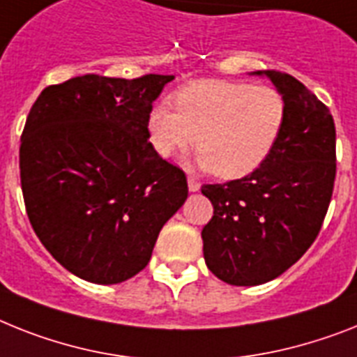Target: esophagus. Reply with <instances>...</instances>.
<instances>
[{
  "mask_svg": "<svg viewBox=\"0 0 357 357\" xmlns=\"http://www.w3.org/2000/svg\"><path fill=\"white\" fill-rule=\"evenodd\" d=\"M188 188H190V191L195 193V191L200 190V182L197 181V178H193V176H190V178H188Z\"/></svg>",
  "mask_w": 357,
  "mask_h": 357,
  "instance_id": "esophagus-1",
  "label": "esophagus"
}]
</instances>
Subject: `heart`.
Segmentation results:
<instances>
[{
	"instance_id": "obj_1",
	"label": "heart",
	"mask_w": 357,
	"mask_h": 357,
	"mask_svg": "<svg viewBox=\"0 0 357 357\" xmlns=\"http://www.w3.org/2000/svg\"><path fill=\"white\" fill-rule=\"evenodd\" d=\"M175 111L157 104L147 119L162 158L200 149L199 166L220 178H241L263 166L287 122L282 94L270 85L202 79L173 96Z\"/></svg>"
}]
</instances>
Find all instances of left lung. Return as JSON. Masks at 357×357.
Returning a JSON list of instances; mask_svg holds the SVG:
<instances>
[{
  "label": "left lung",
  "instance_id": "obj_1",
  "mask_svg": "<svg viewBox=\"0 0 357 357\" xmlns=\"http://www.w3.org/2000/svg\"><path fill=\"white\" fill-rule=\"evenodd\" d=\"M270 78L287 104V122L259 169L225 184H204L213 217L202 228L204 261L234 287L279 278L319 234L335 178V126L331 111L294 76Z\"/></svg>",
  "mask_w": 357,
  "mask_h": 357
}]
</instances>
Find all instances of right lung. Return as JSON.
<instances>
[{
	"label": "right lung",
	"instance_id": "add662e5",
	"mask_svg": "<svg viewBox=\"0 0 357 357\" xmlns=\"http://www.w3.org/2000/svg\"><path fill=\"white\" fill-rule=\"evenodd\" d=\"M172 75H84L41 91L26 116L20 175L41 244L96 284L137 275L188 181L149 142L147 119Z\"/></svg>",
	"mask_w": 357,
	"mask_h": 357
}]
</instances>
